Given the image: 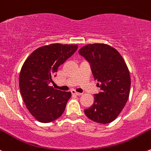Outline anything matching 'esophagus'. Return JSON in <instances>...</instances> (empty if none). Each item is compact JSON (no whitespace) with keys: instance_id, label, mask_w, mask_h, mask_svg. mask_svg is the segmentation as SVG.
<instances>
[{"instance_id":"1","label":"esophagus","mask_w":151,"mask_h":151,"mask_svg":"<svg viewBox=\"0 0 151 151\" xmlns=\"http://www.w3.org/2000/svg\"><path fill=\"white\" fill-rule=\"evenodd\" d=\"M70 92H71L73 95H75V96H81V95H82L81 93H80V92H77L75 90H71Z\"/></svg>"}]
</instances>
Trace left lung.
I'll list each match as a JSON object with an SVG mask.
<instances>
[{
	"label": "left lung",
	"mask_w": 151,
	"mask_h": 151,
	"mask_svg": "<svg viewBox=\"0 0 151 151\" xmlns=\"http://www.w3.org/2000/svg\"><path fill=\"white\" fill-rule=\"evenodd\" d=\"M79 54L90 65L100 92L84 110L86 116L99 123H111L120 114L129 96L131 78L126 62L116 49L104 43L84 46Z\"/></svg>",
	"instance_id": "obj_1"
}]
</instances>
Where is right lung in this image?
I'll return each mask as SVG.
<instances>
[{"label":"right lung","mask_w":151,"mask_h":151,"mask_svg":"<svg viewBox=\"0 0 151 151\" xmlns=\"http://www.w3.org/2000/svg\"><path fill=\"white\" fill-rule=\"evenodd\" d=\"M77 45L53 43L35 50L22 67L19 89L29 112L41 123L54 121L65 109L70 92L50 86L61 65L77 50Z\"/></svg>","instance_id":"1"}]
</instances>
